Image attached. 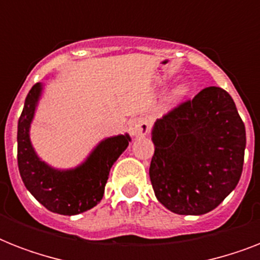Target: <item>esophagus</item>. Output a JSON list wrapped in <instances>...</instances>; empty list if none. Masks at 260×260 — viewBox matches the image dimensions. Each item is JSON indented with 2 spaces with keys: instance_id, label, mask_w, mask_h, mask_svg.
<instances>
[{
  "instance_id": "obj_1",
  "label": "esophagus",
  "mask_w": 260,
  "mask_h": 260,
  "mask_svg": "<svg viewBox=\"0 0 260 260\" xmlns=\"http://www.w3.org/2000/svg\"><path fill=\"white\" fill-rule=\"evenodd\" d=\"M151 128V121L147 117H134L128 124V132H129L132 136H136V138H144L147 135L150 134Z\"/></svg>"
}]
</instances>
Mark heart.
Wrapping results in <instances>:
<instances>
[{"instance_id": "obj_1", "label": "heart", "mask_w": 260, "mask_h": 260, "mask_svg": "<svg viewBox=\"0 0 260 260\" xmlns=\"http://www.w3.org/2000/svg\"><path fill=\"white\" fill-rule=\"evenodd\" d=\"M187 90H189V86H187L186 83L178 85V86L173 90V93H171V101L177 102L178 100H181V98L187 93Z\"/></svg>"}]
</instances>
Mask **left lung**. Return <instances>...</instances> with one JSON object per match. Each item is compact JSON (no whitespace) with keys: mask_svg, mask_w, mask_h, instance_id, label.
Wrapping results in <instances>:
<instances>
[{"mask_svg":"<svg viewBox=\"0 0 260 260\" xmlns=\"http://www.w3.org/2000/svg\"><path fill=\"white\" fill-rule=\"evenodd\" d=\"M152 143L151 183L158 201L174 213H208L238 185L246 128L221 87H205L156 120Z\"/></svg>","mask_w":260,"mask_h":260,"instance_id":"left-lung-1","label":"left lung"}]
</instances>
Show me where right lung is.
Masks as SVG:
<instances>
[{
  "instance_id": "1",
  "label": "right lung",
  "mask_w": 260,
  "mask_h": 260,
  "mask_svg": "<svg viewBox=\"0 0 260 260\" xmlns=\"http://www.w3.org/2000/svg\"><path fill=\"white\" fill-rule=\"evenodd\" d=\"M42 91V83L32 86L18 118V171L28 191L48 210L64 216L83 213L104 197L110 169L129 144V135L104 139L75 169H54L39 158L29 139L30 122Z\"/></svg>"
}]
</instances>
